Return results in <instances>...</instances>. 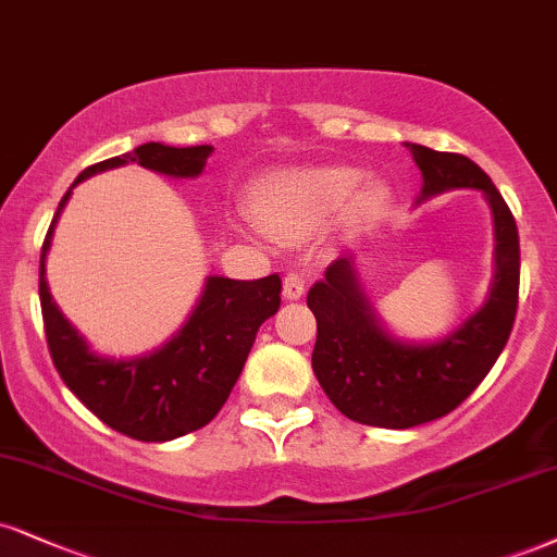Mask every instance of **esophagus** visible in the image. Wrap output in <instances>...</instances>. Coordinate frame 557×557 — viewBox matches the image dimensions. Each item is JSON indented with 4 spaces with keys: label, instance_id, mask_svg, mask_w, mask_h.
Returning <instances> with one entry per match:
<instances>
[{
    "label": "esophagus",
    "instance_id": "34e87169",
    "mask_svg": "<svg viewBox=\"0 0 557 557\" xmlns=\"http://www.w3.org/2000/svg\"><path fill=\"white\" fill-rule=\"evenodd\" d=\"M304 293H306V280H304V274L296 272V270L287 272L285 280H283V296H285L287 300H298L300 296H304Z\"/></svg>",
    "mask_w": 557,
    "mask_h": 557
}]
</instances>
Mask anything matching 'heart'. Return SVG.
<instances>
[{
	"instance_id": "1",
	"label": "heart",
	"mask_w": 557,
	"mask_h": 557,
	"mask_svg": "<svg viewBox=\"0 0 557 557\" xmlns=\"http://www.w3.org/2000/svg\"><path fill=\"white\" fill-rule=\"evenodd\" d=\"M386 186L379 178H360L352 165H308L259 178L251 189L253 218L246 231H264L283 238H300L321 227L332 214L345 223L376 218L386 205Z\"/></svg>"
}]
</instances>
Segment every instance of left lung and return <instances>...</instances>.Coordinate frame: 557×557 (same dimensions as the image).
<instances>
[{"instance_id": "1", "label": "left lung", "mask_w": 557, "mask_h": 557, "mask_svg": "<svg viewBox=\"0 0 557 557\" xmlns=\"http://www.w3.org/2000/svg\"><path fill=\"white\" fill-rule=\"evenodd\" d=\"M407 147L423 173L420 199L448 189H478L491 205L495 277L485 306L438 343H401L379 324L352 257L332 261L306 298L317 317L311 363L326 397L355 423L394 431L457 410L504 352L519 306V231L493 181L457 152Z\"/></svg>"}]
</instances>
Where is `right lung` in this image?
<instances>
[{
    "instance_id": "1",
    "label": "right lung",
    "mask_w": 557,
    "mask_h": 557,
    "mask_svg": "<svg viewBox=\"0 0 557 557\" xmlns=\"http://www.w3.org/2000/svg\"><path fill=\"white\" fill-rule=\"evenodd\" d=\"M210 152V145L147 143L119 158L87 165L72 189L79 181L124 163H137L171 178H194L202 173ZM72 189L62 197L46 233L38 277L46 343L59 376L87 410L129 438L160 444L199 431L231 397L259 326L277 313L283 280L280 274L261 280L207 277L189 321L160 350L129 360L100 358L64 319L46 285V251Z\"/></svg>"
}]
</instances>
